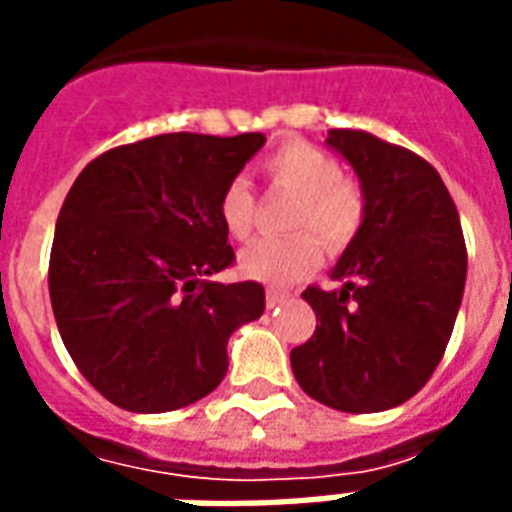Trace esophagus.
Instances as JSON below:
<instances>
[{"label": "esophagus", "mask_w": 512, "mask_h": 512, "mask_svg": "<svg viewBox=\"0 0 512 512\" xmlns=\"http://www.w3.org/2000/svg\"><path fill=\"white\" fill-rule=\"evenodd\" d=\"M288 299H290V293H285V290H274V288L266 290V307H268V310H271V307H279V304H285Z\"/></svg>", "instance_id": "obj_1"}]
</instances>
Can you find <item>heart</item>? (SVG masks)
<instances>
[{
	"mask_svg": "<svg viewBox=\"0 0 512 512\" xmlns=\"http://www.w3.org/2000/svg\"><path fill=\"white\" fill-rule=\"evenodd\" d=\"M268 183L293 194L288 238L257 241L241 252L238 266L246 277L285 288L318 268L323 246L329 255L351 249L367 219L362 183L343 175L340 158L307 139H288L263 161ZM219 222L233 241H246L257 227V197L244 178H233L219 194Z\"/></svg>",
	"mask_w": 512,
	"mask_h": 512,
	"instance_id": "heart-1",
	"label": "heart"
}]
</instances>
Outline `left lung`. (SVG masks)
Returning a JSON list of instances; mask_svg holds the SVG:
<instances>
[{
    "label": "left lung",
    "mask_w": 512,
    "mask_h": 512,
    "mask_svg": "<svg viewBox=\"0 0 512 512\" xmlns=\"http://www.w3.org/2000/svg\"><path fill=\"white\" fill-rule=\"evenodd\" d=\"M367 197V219L332 279L307 288L315 334L290 351L299 386L348 414L386 411L428 384L450 343L466 285L461 216L439 172L406 147L334 128Z\"/></svg>",
    "instance_id": "1"
}]
</instances>
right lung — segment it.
Wrapping results in <instances>:
<instances>
[{
	"mask_svg": "<svg viewBox=\"0 0 512 512\" xmlns=\"http://www.w3.org/2000/svg\"><path fill=\"white\" fill-rule=\"evenodd\" d=\"M263 134H161L93 158L62 202L49 296L73 365L139 414L211 395L230 334L266 310L257 282H211L235 263L219 194Z\"/></svg>",
	"mask_w": 512,
	"mask_h": 512,
	"instance_id": "right-lung-1",
	"label": "right lung"
}]
</instances>
